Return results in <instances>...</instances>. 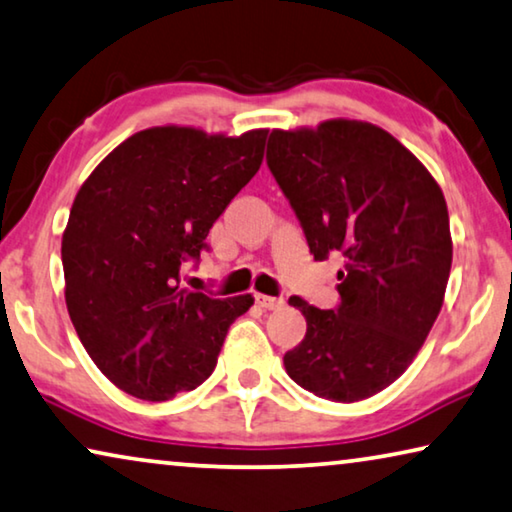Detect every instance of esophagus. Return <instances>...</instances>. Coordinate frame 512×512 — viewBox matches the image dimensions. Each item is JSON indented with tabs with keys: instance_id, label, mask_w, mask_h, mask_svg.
I'll return each instance as SVG.
<instances>
[{
	"instance_id": "esophagus-1",
	"label": "esophagus",
	"mask_w": 512,
	"mask_h": 512,
	"mask_svg": "<svg viewBox=\"0 0 512 512\" xmlns=\"http://www.w3.org/2000/svg\"><path fill=\"white\" fill-rule=\"evenodd\" d=\"M255 301L262 310H278L285 305V301L282 299H273V296H266V294H255Z\"/></svg>"
}]
</instances>
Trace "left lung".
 Here are the masks:
<instances>
[{"mask_svg": "<svg viewBox=\"0 0 512 512\" xmlns=\"http://www.w3.org/2000/svg\"><path fill=\"white\" fill-rule=\"evenodd\" d=\"M266 163L315 259L347 257L338 310L289 299L308 331L285 354L287 375L333 402L370 398L409 368L444 305L453 262L444 193L404 144L358 119L273 128Z\"/></svg>", "mask_w": 512, "mask_h": 512, "instance_id": "obj_1", "label": "left lung"}]
</instances>
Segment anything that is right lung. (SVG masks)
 I'll return each mask as SVG.
<instances>
[{
  "mask_svg": "<svg viewBox=\"0 0 512 512\" xmlns=\"http://www.w3.org/2000/svg\"><path fill=\"white\" fill-rule=\"evenodd\" d=\"M266 128L241 135L154 126L82 183L61 236L64 296L96 368L133 398L193 391L216 368L253 294L211 299L179 285L232 197L255 177Z\"/></svg>",
  "mask_w": 512,
  "mask_h": 512,
  "instance_id": "add662e5",
  "label": "right lung"
}]
</instances>
